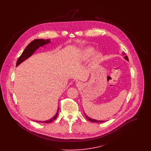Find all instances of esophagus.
Masks as SVG:
<instances>
[{"label": "esophagus", "mask_w": 151, "mask_h": 151, "mask_svg": "<svg viewBox=\"0 0 151 151\" xmlns=\"http://www.w3.org/2000/svg\"><path fill=\"white\" fill-rule=\"evenodd\" d=\"M76 86H77V87H80V86H81V83L80 82L76 83Z\"/></svg>", "instance_id": "obj_1"}]
</instances>
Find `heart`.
Returning a JSON list of instances; mask_svg holds the SVG:
<instances>
[{
	"label": "heart",
	"instance_id": "obj_1",
	"mask_svg": "<svg viewBox=\"0 0 151 151\" xmlns=\"http://www.w3.org/2000/svg\"><path fill=\"white\" fill-rule=\"evenodd\" d=\"M94 49L92 47H87L82 52V59L83 60H86L87 59L93 52ZM102 57V54L99 52H95L93 53L92 55V62L93 63L98 62L101 58Z\"/></svg>",
	"mask_w": 151,
	"mask_h": 151
}]
</instances>
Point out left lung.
I'll return each mask as SVG.
<instances>
[{
	"mask_svg": "<svg viewBox=\"0 0 151 151\" xmlns=\"http://www.w3.org/2000/svg\"><path fill=\"white\" fill-rule=\"evenodd\" d=\"M123 55L124 56V58L126 60H127V61H129V58H128V57H127V56H126V55H125V53H124V52H123ZM84 114H85V116H86V119L89 120V121H90V122H93V123H104V122H105V121H102V120H95V119H91V117H88L87 115H86V114L84 113Z\"/></svg>",
	"mask_w": 151,
	"mask_h": 151,
	"instance_id": "left-lung-1",
	"label": "left lung"
}]
</instances>
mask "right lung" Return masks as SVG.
I'll return each instance as SVG.
<instances>
[{
	"instance_id": "right-lung-1",
	"label": "right lung",
	"mask_w": 151,
	"mask_h": 151,
	"mask_svg": "<svg viewBox=\"0 0 151 151\" xmlns=\"http://www.w3.org/2000/svg\"><path fill=\"white\" fill-rule=\"evenodd\" d=\"M50 42V39H46V40L37 39V40H35L32 41L31 43H29L28 45V46L25 47V49L22 53V55L18 59V60L17 61V63H16V67H17L24 60H25L26 59L29 58L30 56H31L34 54V53L40 47H42L44 45H47V43H49ZM59 107H58V108L56 114L53 117L50 119L49 120H46V121H36V122H39V123H49L52 122L58 117V112H59ZM34 121H35V120H34Z\"/></svg>"
}]
</instances>
